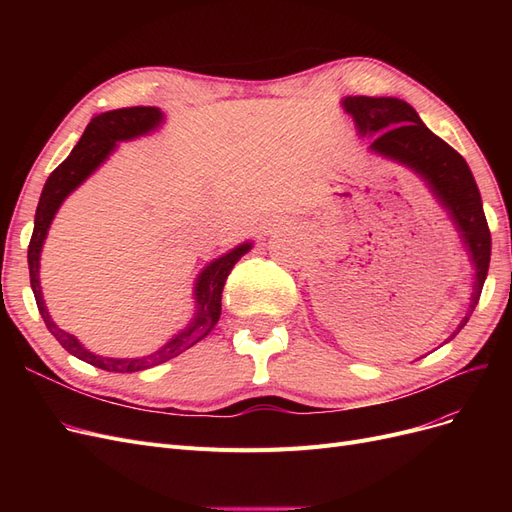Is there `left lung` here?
Listing matches in <instances>:
<instances>
[{"instance_id": "obj_1", "label": "left lung", "mask_w": 512, "mask_h": 512, "mask_svg": "<svg viewBox=\"0 0 512 512\" xmlns=\"http://www.w3.org/2000/svg\"><path fill=\"white\" fill-rule=\"evenodd\" d=\"M342 106L354 119L356 132L371 138V153L406 166L425 181L429 192L436 196L455 224L459 239L466 247L468 260L474 269L470 305L457 331L448 335L444 342L448 344L466 327L474 307L478 305L491 258V232L472 170L451 145H446L440 136L425 126L414 108L404 100L346 96Z\"/></svg>"}]
</instances>
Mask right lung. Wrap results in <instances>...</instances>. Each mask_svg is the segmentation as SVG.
<instances>
[{"mask_svg": "<svg viewBox=\"0 0 512 512\" xmlns=\"http://www.w3.org/2000/svg\"><path fill=\"white\" fill-rule=\"evenodd\" d=\"M164 123V113L158 106H130V108H117V111L100 113L89 121L85 128L81 141L70 151V156L61 162L51 177L46 179L40 203L36 209L34 220V235L29 241L27 250V265H29V282H32L34 297L38 303V312L46 324V329L53 333L57 342L64 346L72 356L81 359L89 365L117 371V374H132V371H143L149 367H156L160 363H166L175 359L181 352L198 344L200 339H205L222 314V290L226 284V277L237 265V260L252 250V241H243L237 247H232L230 252L222 254L220 258L211 260L203 271L198 273L194 282V318L185 329H181L177 335L168 339L164 346H160L156 352L145 356H134V359H115V356H102L87 350L79 339L72 333H66L59 329L53 322L49 309H46L42 286H40V254L42 245L49 235V228L55 220V213L59 211L61 203L79 188V185L89 179L96 170L108 160V156L119 147L123 141H134L138 136H147L156 132Z\"/></svg>", "mask_w": 512, "mask_h": 512, "instance_id": "1", "label": "right lung"}]
</instances>
